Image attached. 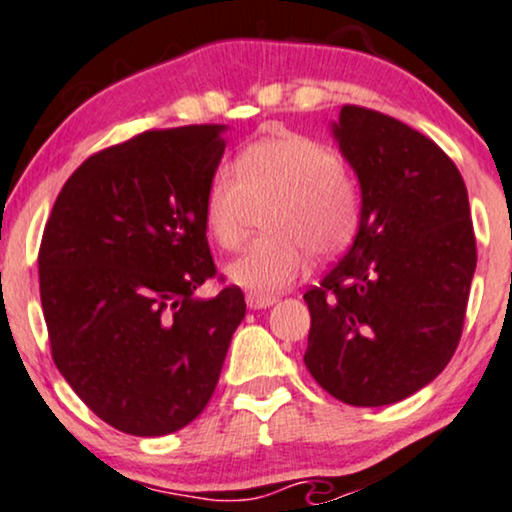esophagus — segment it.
Instances as JSON below:
<instances>
[{"label": "esophagus", "instance_id": "esophagus-1", "mask_svg": "<svg viewBox=\"0 0 512 512\" xmlns=\"http://www.w3.org/2000/svg\"><path fill=\"white\" fill-rule=\"evenodd\" d=\"M274 301V296H260V293H248V296H245V303H248L250 310L269 308V305H274Z\"/></svg>", "mask_w": 512, "mask_h": 512}]
</instances>
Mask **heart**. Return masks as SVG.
<instances>
[{"label":"heart","instance_id":"b5f03b06","mask_svg":"<svg viewBox=\"0 0 512 512\" xmlns=\"http://www.w3.org/2000/svg\"><path fill=\"white\" fill-rule=\"evenodd\" d=\"M233 169L216 170L204 192V228L216 245L236 248L250 209L272 207L264 216L269 238L226 264L231 284L260 296L284 291L308 267V250L332 257L354 238L361 192L325 144L272 132L243 146Z\"/></svg>","mask_w":512,"mask_h":512}]
</instances>
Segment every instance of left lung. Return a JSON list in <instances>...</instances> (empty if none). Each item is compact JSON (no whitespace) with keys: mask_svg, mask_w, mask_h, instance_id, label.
Instances as JSON below:
<instances>
[{"mask_svg":"<svg viewBox=\"0 0 512 512\" xmlns=\"http://www.w3.org/2000/svg\"><path fill=\"white\" fill-rule=\"evenodd\" d=\"M361 185L349 252L305 291V366L354 407H385L436 380L455 354L477 269L467 187L436 142L378 110L332 125Z\"/></svg>","mask_w":512,"mask_h":512,"instance_id":"8db88e82","label":"left lung"}]
</instances>
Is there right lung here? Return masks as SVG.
I'll list each match as a JSON object with an SVG mask.
<instances>
[{"instance_id":"obj_1","label":"right lung","mask_w":512,"mask_h":512,"mask_svg":"<svg viewBox=\"0 0 512 512\" xmlns=\"http://www.w3.org/2000/svg\"><path fill=\"white\" fill-rule=\"evenodd\" d=\"M223 125L149 129L64 182L38 252L52 361L98 419L168 436L202 414L245 296L195 291L216 274L204 192Z\"/></svg>"}]
</instances>
